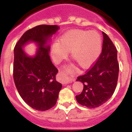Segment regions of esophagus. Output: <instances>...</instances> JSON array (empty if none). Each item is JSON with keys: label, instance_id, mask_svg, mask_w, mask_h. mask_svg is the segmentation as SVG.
<instances>
[{"label": "esophagus", "instance_id": "esophagus-1", "mask_svg": "<svg viewBox=\"0 0 132 132\" xmlns=\"http://www.w3.org/2000/svg\"><path fill=\"white\" fill-rule=\"evenodd\" d=\"M60 78H61L62 81H63V84H67L69 83L72 82V81H75V79L71 78L68 76L67 74L65 73L64 71H61L60 72Z\"/></svg>", "mask_w": 132, "mask_h": 132}]
</instances>
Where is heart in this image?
<instances>
[{
    "mask_svg": "<svg viewBox=\"0 0 132 132\" xmlns=\"http://www.w3.org/2000/svg\"><path fill=\"white\" fill-rule=\"evenodd\" d=\"M102 40L94 30H72L61 35L53 44L51 54L55 63H60L70 51L71 57L82 68H88L96 61L101 53Z\"/></svg>",
    "mask_w": 132,
    "mask_h": 132,
    "instance_id": "obj_1",
    "label": "heart"
}]
</instances>
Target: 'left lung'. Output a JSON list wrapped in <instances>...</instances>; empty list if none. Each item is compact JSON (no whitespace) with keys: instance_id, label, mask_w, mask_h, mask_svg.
Returning a JSON list of instances; mask_svg holds the SVG:
<instances>
[{"instance_id":"1","label":"left lung","mask_w":132,"mask_h":132,"mask_svg":"<svg viewBox=\"0 0 132 132\" xmlns=\"http://www.w3.org/2000/svg\"><path fill=\"white\" fill-rule=\"evenodd\" d=\"M102 34V51L97 61L76 80L84 85L81 93L76 96L77 101L88 108H96L107 102L113 95L117 84V51L107 35L103 31Z\"/></svg>"}]
</instances>
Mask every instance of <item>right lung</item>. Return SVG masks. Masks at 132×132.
I'll list each match as a JSON object with an SVG mask.
<instances>
[{
  "label": "right lung",
  "mask_w": 132,
  "mask_h": 132,
  "mask_svg": "<svg viewBox=\"0 0 132 132\" xmlns=\"http://www.w3.org/2000/svg\"><path fill=\"white\" fill-rule=\"evenodd\" d=\"M60 29L57 25H41L24 33L14 48L13 79L20 95L33 109L47 110L56 103L62 84L56 80L57 69L51 61L50 42ZM30 42L38 48L33 56L23 50Z\"/></svg>",
  "instance_id": "obj_1"
}]
</instances>
